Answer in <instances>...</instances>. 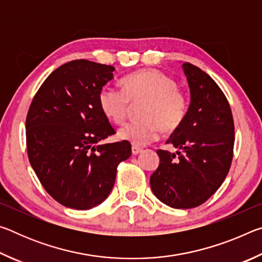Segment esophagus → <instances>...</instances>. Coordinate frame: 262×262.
Here are the masks:
<instances>
[{
	"label": "esophagus",
	"mask_w": 262,
	"mask_h": 262,
	"mask_svg": "<svg viewBox=\"0 0 262 262\" xmlns=\"http://www.w3.org/2000/svg\"><path fill=\"white\" fill-rule=\"evenodd\" d=\"M141 151H142L141 148L136 147V145H133V148H132V154L133 155H139Z\"/></svg>",
	"instance_id": "1"
}]
</instances>
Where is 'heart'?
Segmentation results:
<instances>
[{
  "mask_svg": "<svg viewBox=\"0 0 262 262\" xmlns=\"http://www.w3.org/2000/svg\"><path fill=\"white\" fill-rule=\"evenodd\" d=\"M122 90L114 86L100 89L98 103L101 112L114 123L125 122L130 103L141 105L140 120L132 121L119 130V137L134 145H145L164 132H173L184 121L187 100L174 79L156 69H142L122 79Z\"/></svg>",
  "mask_w": 262,
  "mask_h": 262,
  "instance_id": "b5f03b06",
  "label": "heart"
}]
</instances>
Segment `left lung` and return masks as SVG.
I'll return each mask as SVG.
<instances>
[{
  "mask_svg": "<svg viewBox=\"0 0 262 262\" xmlns=\"http://www.w3.org/2000/svg\"><path fill=\"white\" fill-rule=\"evenodd\" d=\"M190 104L181 125L167 144L180 151L158 149L159 165L150 177L156 198L176 209L205 203L223 183L231 166L234 125L227 97L203 70L183 64Z\"/></svg>",
  "mask_w": 262,
  "mask_h": 262,
  "instance_id": "1",
  "label": "left lung"
}]
</instances>
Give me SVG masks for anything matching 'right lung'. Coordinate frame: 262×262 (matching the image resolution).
Listing matches in <instances>:
<instances>
[{
	"label": "right lung",
	"mask_w": 262,
	"mask_h": 262,
	"mask_svg": "<svg viewBox=\"0 0 262 262\" xmlns=\"http://www.w3.org/2000/svg\"><path fill=\"white\" fill-rule=\"evenodd\" d=\"M114 67L89 60L62 64L48 76L26 115V148L43 188L62 206L86 210L113 188L117 167L129 158L128 141L98 144L115 134L98 103Z\"/></svg>",
	"instance_id": "add662e5"
}]
</instances>
